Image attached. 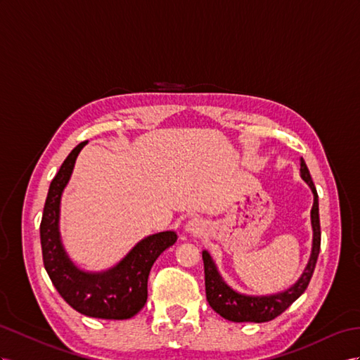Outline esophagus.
Listing matches in <instances>:
<instances>
[{
  "mask_svg": "<svg viewBox=\"0 0 360 360\" xmlns=\"http://www.w3.org/2000/svg\"><path fill=\"white\" fill-rule=\"evenodd\" d=\"M186 231L190 236H202V234H204V231H205V224L202 222L200 219L195 217V219H191V220H188V222H187Z\"/></svg>",
  "mask_w": 360,
  "mask_h": 360,
  "instance_id": "1",
  "label": "esophagus"
}]
</instances>
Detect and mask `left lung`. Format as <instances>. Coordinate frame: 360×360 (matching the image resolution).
<instances>
[{
  "instance_id": "left-lung-1",
  "label": "left lung",
  "mask_w": 360,
  "mask_h": 360,
  "mask_svg": "<svg viewBox=\"0 0 360 360\" xmlns=\"http://www.w3.org/2000/svg\"><path fill=\"white\" fill-rule=\"evenodd\" d=\"M301 178L307 182L313 193V207L310 211L311 220V252L306 269L301 274L298 281L292 288L284 292L274 295H263V297H252L234 290L224 281L222 275L219 274L217 266L211 259L208 251H202V260H204L205 269V292L207 301L220 316L233 322H268L280 316L292 302L297 301L304 290L307 289L310 278L315 271L316 260L321 250V225H319V204L315 184L311 181L310 172L306 162L301 158Z\"/></svg>"
}]
</instances>
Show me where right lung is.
I'll use <instances>...</instances> for the list:
<instances>
[{
	"label": "right lung",
	"instance_id": "1",
	"mask_svg": "<svg viewBox=\"0 0 360 360\" xmlns=\"http://www.w3.org/2000/svg\"><path fill=\"white\" fill-rule=\"evenodd\" d=\"M88 141L76 146L53 178L41 220L42 260L60 297L82 315L100 319H129L147 301V278L156 259L176 242V233L164 231L138 242L122 262L103 272H86L70 260L60 240L62 191L71 178L77 155Z\"/></svg>",
	"mask_w": 360,
	"mask_h": 360
}]
</instances>
